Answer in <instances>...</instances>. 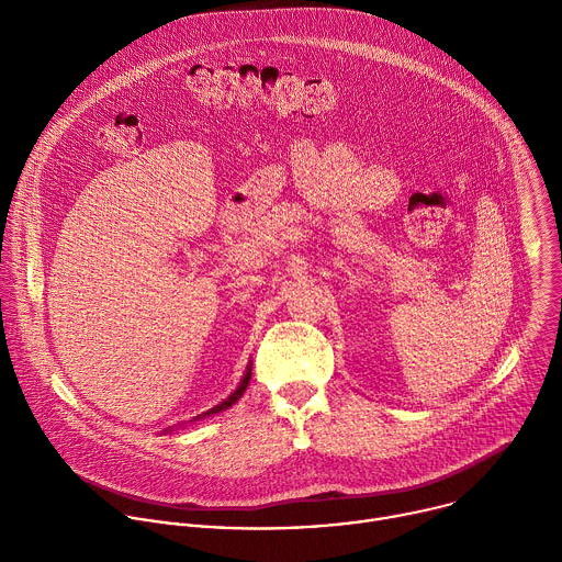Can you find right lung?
<instances>
[{
	"mask_svg": "<svg viewBox=\"0 0 562 562\" xmlns=\"http://www.w3.org/2000/svg\"><path fill=\"white\" fill-rule=\"evenodd\" d=\"M249 380H251V367L247 369V373H245V378H243V382H239V386L224 400V403H220V405H215L213 409H209L206 414H202V418H206V416H211V414H220V412H224V409H228L231 405H235L239 397H243V393L247 391V386H249ZM198 420H200V416H198Z\"/></svg>",
	"mask_w": 562,
	"mask_h": 562,
	"instance_id": "add662e5",
	"label": "right lung"
}]
</instances>
